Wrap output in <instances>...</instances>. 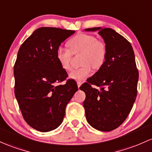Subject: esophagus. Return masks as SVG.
Wrapping results in <instances>:
<instances>
[{
  "instance_id": "obj_1",
  "label": "esophagus",
  "mask_w": 152,
  "mask_h": 152,
  "mask_svg": "<svg viewBox=\"0 0 152 152\" xmlns=\"http://www.w3.org/2000/svg\"><path fill=\"white\" fill-rule=\"evenodd\" d=\"M81 81H78V82H77L78 88H79L80 86H81Z\"/></svg>"
}]
</instances>
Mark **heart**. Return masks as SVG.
<instances>
[{
    "label": "heart",
    "mask_w": 152,
    "mask_h": 152,
    "mask_svg": "<svg viewBox=\"0 0 152 152\" xmlns=\"http://www.w3.org/2000/svg\"><path fill=\"white\" fill-rule=\"evenodd\" d=\"M70 50L60 47L56 52V58L61 66L66 71L71 69L72 53H83L81 59V67L73 70L70 77L76 81H83L91 76L92 68H100L104 64L107 48L104 42L97 40L94 36L80 34L73 37L68 42Z\"/></svg>",
    "instance_id": "obj_1"
}]
</instances>
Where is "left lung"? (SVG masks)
Masks as SVG:
<instances>
[{
  "instance_id": "1",
  "label": "left lung",
  "mask_w": 152,
  "mask_h": 152,
  "mask_svg": "<svg viewBox=\"0 0 152 152\" xmlns=\"http://www.w3.org/2000/svg\"><path fill=\"white\" fill-rule=\"evenodd\" d=\"M85 31H98L107 48L104 64L80 86L86 94L83 104L86 121L95 129L110 131L124 122L136 100L138 71L134 52L131 43L110 28Z\"/></svg>"
}]
</instances>
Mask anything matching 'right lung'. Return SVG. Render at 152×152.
Returning <instances> with one entry per match:
<instances>
[{"mask_svg":"<svg viewBox=\"0 0 152 152\" xmlns=\"http://www.w3.org/2000/svg\"><path fill=\"white\" fill-rule=\"evenodd\" d=\"M75 31L56 27L36 29L24 42L14 64V92L21 114L37 131L48 132L63 122L66 105L78 91L76 81L68 79L56 52Z\"/></svg>","mask_w":152,"mask_h":152,"instance_id":"obj_1","label":"right lung"}]
</instances>
